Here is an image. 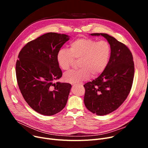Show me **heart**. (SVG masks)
<instances>
[{"mask_svg": "<svg viewBox=\"0 0 148 148\" xmlns=\"http://www.w3.org/2000/svg\"><path fill=\"white\" fill-rule=\"evenodd\" d=\"M111 54L110 45L106 41H97L90 38H79L70 44L69 50L60 49L57 54L59 67L68 70L75 60H79L80 68L66 72L64 80L68 83H77L89 79L91 74L96 77L107 67Z\"/></svg>", "mask_w": 148, "mask_h": 148, "instance_id": "heart-1", "label": "heart"}]
</instances>
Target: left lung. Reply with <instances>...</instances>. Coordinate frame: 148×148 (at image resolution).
<instances>
[{"instance_id":"1","label":"left lung","mask_w":148,"mask_h":148,"mask_svg":"<svg viewBox=\"0 0 148 148\" xmlns=\"http://www.w3.org/2000/svg\"><path fill=\"white\" fill-rule=\"evenodd\" d=\"M90 35L104 36L111 47L104 71L84 85L85 106L92 113L104 116L116 110L127 99L133 82L134 64L131 51L124 44L106 34Z\"/></svg>"}]
</instances>
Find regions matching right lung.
Here are the masks:
<instances>
[{"label":"right lung","instance_id":"1","mask_svg":"<svg viewBox=\"0 0 148 148\" xmlns=\"http://www.w3.org/2000/svg\"><path fill=\"white\" fill-rule=\"evenodd\" d=\"M69 36L49 32L27 42L19 53L15 72L21 94L36 112L51 116L66 104L71 85L53 83L62 73L57 54Z\"/></svg>","mask_w":148,"mask_h":148}]
</instances>
